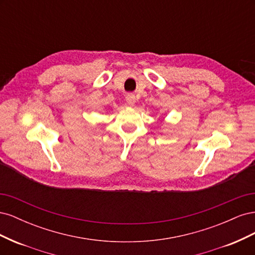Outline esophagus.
<instances>
[{
	"mask_svg": "<svg viewBox=\"0 0 255 255\" xmlns=\"http://www.w3.org/2000/svg\"><path fill=\"white\" fill-rule=\"evenodd\" d=\"M126 101L128 102V105H134L136 102V97L134 94H128L126 96Z\"/></svg>",
	"mask_w": 255,
	"mask_h": 255,
	"instance_id": "34e87169",
	"label": "esophagus"
}]
</instances>
